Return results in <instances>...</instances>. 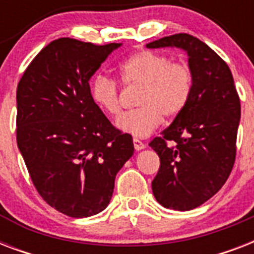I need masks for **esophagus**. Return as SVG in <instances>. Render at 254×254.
Listing matches in <instances>:
<instances>
[{
    "label": "esophagus",
    "mask_w": 254,
    "mask_h": 254,
    "mask_svg": "<svg viewBox=\"0 0 254 254\" xmlns=\"http://www.w3.org/2000/svg\"><path fill=\"white\" fill-rule=\"evenodd\" d=\"M133 145H134L135 150H142L143 147H145V143L138 138H133Z\"/></svg>",
    "instance_id": "obj_1"
}]
</instances>
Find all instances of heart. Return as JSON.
I'll use <instances>...</instances> for the list:
<instances>
[{"label":"heart","instance_id":"obj_1","mask_svg":"<svg viewBox=\"0 0 254 254\" xmlns=\"http://www.w3.org/2000/svg\"><path fill=\"white\" fill-rule=\"evenodd\" d=\"M120 81L141 88L138 109L123 116L117 127L134 137H146L161 125L163 117L175 119L189 105L192 96L193 75L185 62H171L163 54L142 50L120 65ZM92 100L111 117H119L123 107L117 80L105 75L95 77Z\"/></svg>","mask_w":254,"mask_h":254}]
</instances>
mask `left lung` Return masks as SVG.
Returning a JSON list of instances; mask_svg holds the SVG:
<instances>
[{"mask_svg":"<svg viewBox=\"0 0 254 254\" xmlns=\"http://www.w3.org/2000/svg\"><path fill=\"white\" fill-rule=\"evenodd\" d=\"M149 49L179 47L193 75L189 105L149 145L161 165L151 190L165 208L190 211L223 187L236 158L240 99L228 64L200 39L174 34L147 43Z\"/></svg>","mask_w":254,"mask_h":254,"instance_id":"1","label":"left lung"}]
</instances>
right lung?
<instances>
[{
	"instance_id": "obj_1",
	"label": "right lung",
	"mask_w": 254,
	"mask_h": 254,
	"mask_svg": "<svg viewBox=\"0 0 254 254\" xmlns=\"http://www.w3.org/2000/svg\"><path fill=\"white\" fill-rule=\"evenodd\" d=\"M120 43L59 38L34 58L17 87V143L43 200L71 217L107 208L131 135L92 100L89 79Z\"/></svg>"
}]
</instances>
